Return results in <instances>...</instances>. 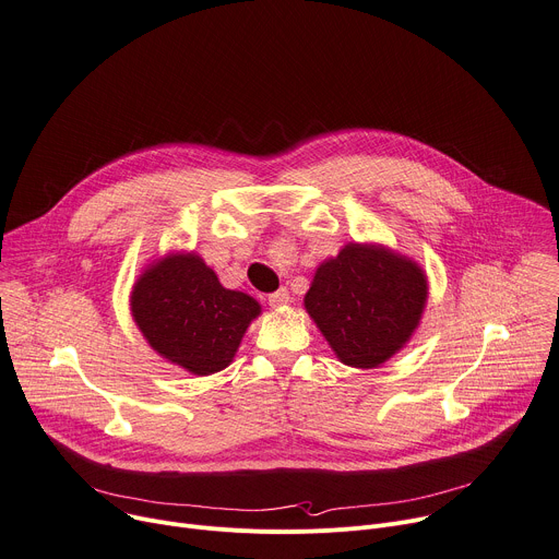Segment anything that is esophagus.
Returning <instances> with one entry per match:
<instances>
[{
	"mask_svg": "<svg viewBox=\"0 0 559 559\" xmlns=\"http://www.w3.org/2000/svg\"><path fill=\"white\" fill-rule=\"evenodd\" d=\"M288 301H290V295H288L286 288H280V290H275V293L269 295V304H271V306H284V304H288Z\"/></svg>",
	"mask_w": 559,
	"mask_h": 559,
	"instance_id": "obj_1",
	"label": "esophagus"
}]
</instances>
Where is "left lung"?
<instances>
[{"label":"left lung","mask_w":559,"mask_h":559,"mask_svg":"<svg viewBox=\"0 0 559 559\" xmlns=\"http://www.w3.org/2000/svg\"><path fill=\"white\" fill-rule=\"evenodd\" d=\"M426 290L411 260L380 246L348 243L318 269L304 306L344 364L373 368L408 342Z\"/></svg>","instance_id":"left-lung-1"}]
</instances>
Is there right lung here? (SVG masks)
I'll list each match as a JSON object with an SVG mask.
<instances>
[{
  "instance_id": "right-lung-1",
  "label": "right lung",
  "mask_w": 559,
  "mask_h": 559,
  "mask_svg": "<svg viewBox=\"0 0 559 559\" xmlns=\"http://www.w3.org/2000/svg\"><path fill=\"white\" fill-rule=\"evenodd\" d=\"M133 318L168 361L211 376L226 368L260 304L219 284L198 255H168L148 269L131 297Z\"/></svg>"
}]
</instances>
